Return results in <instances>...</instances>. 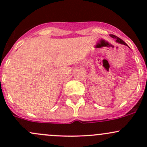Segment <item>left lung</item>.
Returning <instances> with one entry per match:
<instances>
[{"instance_id": "8db88e82", "label": "left lung", "mask_w": 147, "mask_h": 147, "mask_svg": "<svg viewBox=\"0 0 147 147\" xmlns=\"http://www.w3.org/2000/svg\"><path fill=\"white\" fill-rule=\"evenodd\" d=\"M110 36L112 37V38H115V39H116V42H119V43H120V44H123V45H127V44H126L125 42H124V41L122 40H121V39H120L119 38H118V37H117V36H116V35H110Z\"/></svg>"}]
</instances>
